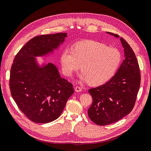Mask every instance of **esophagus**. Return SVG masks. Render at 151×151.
I'll return each instance as SVG.
<instances>
[{"instance_id": "34e87169", "label": "esophagus", "mask_w": 151, "mask_h": 151, "mask_svg": "<svg viewBox=\"0 0 151 151\" xmlns=\"http://www.w3.org/2000/svg\"><path fill=\"white\" fill-rule=\"evenodd\" d=\"M83 91L82 90V88L79 86H76L75 88V91L76 92H81V91Z\"/></svg>"}]
</instances>
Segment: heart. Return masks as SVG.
Returning <instances> with one entry per match:
<instances>
[{
  "label": "heart",
  "instance_id": "heart-1",
  "mask_svg": "<svg viewBox=\"0 0 151 151\" xmlns=\"http://www.w3.org/2000/svg\"><path fill=\"white\" fill-rule=\"evenodd\" d=\"M121 62L122 54L117 48L92 40L77 43L73 50L65 48L60 56L63 74L71 77L81 67L83 71L81 80L89 81L93 86L103 84L111 79Z\"/></svg>",
  "mask_w": 151,
  "mask_h": 151
}]
</instances>
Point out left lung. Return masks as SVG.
I'll use <instances>...</instances> for the list:
<instances>
[{
    "mask_svg": "<svg viewBox=\"0 0 151 151\" xmlns=\"http://www.w3.org/2000/svg\"><path fill=\"white\" fill-rule=\"evenodd\" d=\"M106 33L120 38L125 59L110 80L89 90L93 101L88 109V116L98 125H109L129 114L134 106L140 84L139 66L133 50L117 35Z\"/></svg>",
    "mask_w": 151,
    "mask_h": 151,
    "instance_id": "obj_1",
    "label": "left lung"
}]
</instances>
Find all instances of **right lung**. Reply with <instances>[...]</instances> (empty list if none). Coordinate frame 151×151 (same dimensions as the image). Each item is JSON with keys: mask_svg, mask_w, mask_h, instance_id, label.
I'll return each mask as SVG.
<instances>
[{"mask_svg": "<svg viewBox=\"0 0 151 151\" xmlns=\"http://www.w3.org/2000/svg\"><path fill=\"white\" fill-rule=\"evenodd\" d=\"M66 33L36 36L22 47L14 59L10 72L12 97L30 120L47 123L60 116L74 93L72 84L61 77L52 63H39L64 43Z\"/></svg>", "mask_w": 151, "mask_h": 151, "instance_id": "right-lung-1", "label": "right lung"}]
</instances>
